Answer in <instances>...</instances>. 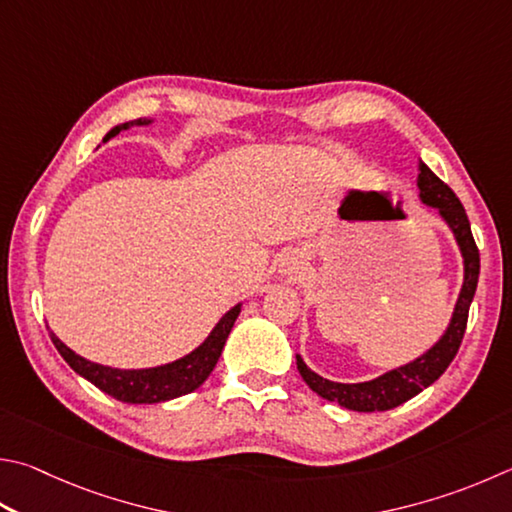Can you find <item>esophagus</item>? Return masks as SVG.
Listing matches in <instances>:
<instances>
[{
  "mask_svg": "<svg viewBox=\"0 0 512 512\" xmlns=\"http://www.w3.org/2000/svg\"><path fill=\"white\" fill-rule=\"evenodd\" d=\"M300 268H302L300 257H297V255H286V257H284V262H282V273H284V275L293 277L297 271H300Z\"/></svg>",
  "mask_w": 512,
  "mask_h": 512,
  "instance_id": "1",
  "label": "esophagus"
}]
</instances>
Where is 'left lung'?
I'll list each match as a JSON object with an SVG mask.
<instances>
[{
    "instance_id": "1",
    "label": "left lung",
    "mask_w": 512,
    "mask_h": 512,
    "mask_svg": "<svg viewBox=\"0 0 512 512\" xmlns=\"http://www.w3.org/2000/svg\"><path fill=\"white\" fill-rule=\"evenodd\" d=\"M418 199L423 206L434 208L443 219V224L450 228L463 262V284L457 302L450 315V322L441 338L434 342L430 349H425L421 356L405 362L401 367H394L380 374L378 378L365 380V383H336V380L322 378L320 374L306 365L300 353H295L297 371L304 378L315 394L322 396L324 401L338 403L353 412H385L410 401L416 394H421L425 387H430L434 380H439L452 358L457 356L461 347L463 333H466L468 311L472 297L477 291L479 282V250L475 239H472L470 221L461 201L457 199L448 185L436 176L430 167L418 159Z\"/></svg>"
}]
</instances>
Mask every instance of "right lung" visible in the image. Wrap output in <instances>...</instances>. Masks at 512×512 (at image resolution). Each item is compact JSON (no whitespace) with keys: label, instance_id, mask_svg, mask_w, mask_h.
<instances>
[{"label":"right lung","instance_id":"1","mask_svg":"<svg viewBox=\"0 0 512 512\" xmlns=\"http://www.w3.org/2000/svg\"><path fill=\"white\" fill-rule=\"evenodd\" d=\"M152 123H154L152 118H138V120H129V123H120L109 129L105 138H102V143H107L109 138L118 136L129 127H147ZM241 304L244 302L235 304L230 311L221 315V320L212 327L208 338L203 340L197 349H192L190 353H185L183 358L165 362V365H159V367H145V369L107 367V365H100V362L78 356V353L64 345L53 331H51V340L55 349L60 351V356L67 360V365L76 371L78 376L87 378L89 383H94L100 389V392L114 396L116 401L134 403V405L165 403L183 394H190L206 383V378L212 374V369L217 365L221 351H224L230 331L235 327V320L239 318Z\"/></svg>","mask_w":512,"mask_h":512}]
</instances>
